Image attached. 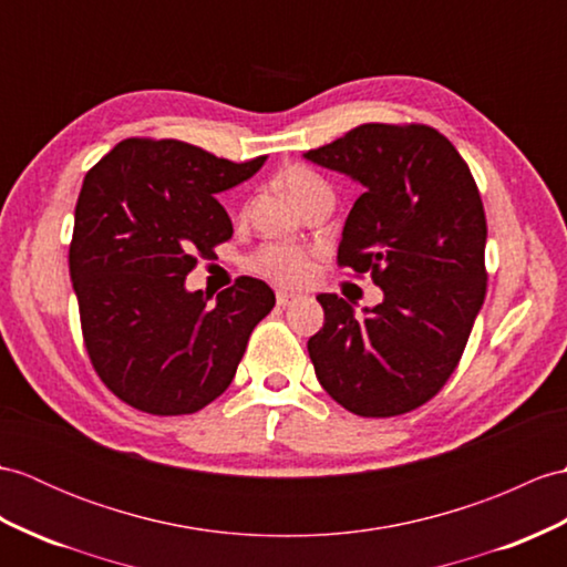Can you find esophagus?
Returning a JSON list of instances; mask_svg holds the SVG:
<instances>
[{"mask_svg": "<svg viewBox=\"0 0 567 567\" xmlns=\"http://www.w3.org/2000/svg\"><path fill=\"white\" fill-rule=\"evenodd\" d=\"M297 297H299V295H295V292H282V289H280V292H278V307H289Z\"/></svg>", "mask_w": 567, "mask_h": 567, "instance_id": "esophagus-1", "label": "esophagus"}]
</instances>
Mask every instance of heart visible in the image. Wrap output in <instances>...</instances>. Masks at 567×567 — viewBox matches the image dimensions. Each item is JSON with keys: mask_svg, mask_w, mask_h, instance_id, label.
I'll return each mask as SVG.
<instances>
[{"mask_svg": "<svg viewBox=\"0 0 567 567\" xmlns=\"http://www.w3.org/2000/svg\"><path fill=\"white\" fill-rule=\"evenodd\" d=\"M278 183L299 207L311 200V197H333L331 186L319 174H313L311 168L305 166L285 168L278 176ZM251 266L260 275H266V278L287 287L305 285L311 278V258L292 246H266L254 258Z\"/></svg>", "mask_w": 567, "mask_h": 567, "instance_id": "b5f03b06", "label": "heart"}]
</instances>
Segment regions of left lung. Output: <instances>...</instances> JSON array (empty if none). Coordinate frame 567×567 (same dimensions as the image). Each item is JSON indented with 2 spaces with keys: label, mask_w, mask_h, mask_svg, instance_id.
Segmentation results:
<instances>
[{
  "label": "left lung",
  "mask_w": 567,
  "mask_h": 567,
  "mask_svg": "<svg viewBox=\"0 0 567 567\" xmlns=\"http://www.w3.org/2000/svg\"><path fill=\"white\" fill-rule=\"evenodd\" d=\"M305 159L364 188L338 262L372 270L384 292L362 313L338 295L316 297L326 316L307 343L316 379L354 415L413 411L452 377L485 299L488 227L476 183L427 125L367 123Z\"/></svg>",
  "instance_id": "8db88e82"
}]
</instances>
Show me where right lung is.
<instances>
[{
    "mask_svg": "<svg viewBox=\"0 0 567 567\" xmlns=\"http://www.w3.org/2000/svg\"><path fill=\"white\" fill-rule=\"evenodd\" d=\"M268 156L234 164L178 140H123L89 171L74 209L70 278L91 364L117 399L188 415L221 396L275 292L239 278L209 305L195 256L231 239L217 203Z\"/></svg>",
    "mask_w": 567,
    "mask_h": 567,
    "instance_id": "right-lung-1",
    "label": "right lung"
}]
</instances>
